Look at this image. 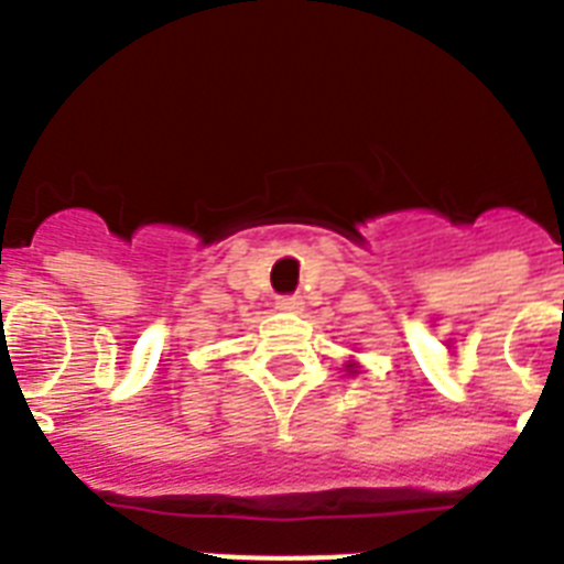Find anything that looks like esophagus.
Segmentation results:
<instances>
[{
  "mask_svg": "<svg viewBox=\"0 0 564 564\" xmlns=\"http://www.w3.org/2000/svg\"><path fill=\"white\" fill-rule=\"evenodd\" d=\"M276 308L279 312H300V308H303V296H296V294L279 296Z\"/></svg>",
  "mask_w": 564,
  "mask_h": 564,
  "instance_id": "esophagus-1",
  "label": "esophagus"
}]
</instances>
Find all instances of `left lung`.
<instances>
[{
  "instance_id": "left-lung-1",
  "label": "left lung",
  "mask_w": 564,
  "mask_h": 564,
  "mask_svg": "<svg viewBox=\"0 0 564 564\" xmlns=\"http://www.w3.org/2000/svg\"><path fill=\"white\" fill-rule=\"evenodd\" d=\"M350 368H352V365H350Z\"/></svg>"
}]
</instances>
